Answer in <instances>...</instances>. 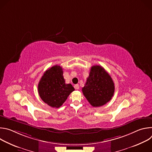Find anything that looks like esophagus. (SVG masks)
<instances>
[{
  "label": "esophagus",
  "mask_w": 152,
  "mask_h": 152,
  "mask_svg": "<svg viewBox=\"0 0 152 152\" xmlns=\"http://www.w3.org/2000/svg\"><path fill=\"white\" fill-rule=\"evenodd\" d=\"M74 87H75V88L76 90H78V89L79 88V85L78 84H76V85H75L74 86Z\"/></svg>",
  "instance_id": "obj_1"
}]
</instances>
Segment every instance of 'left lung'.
Segmentation results:
<instances>
[{
  "instance_id": "left-lung-1",
  "label": "left lung",
  "mask_w": 152,
  "mask_h": 152,
  "mask_svg": "<svg viewBox=\"0 0 152 152\" xmlns=\"http://www.w3.org/2000/svg\"><path fill=\"white\" fill-rule=\"evenodd\" d=\"M82 93L94 107L101 106L110 102L114 93V83L105 70L100 66L91 67Z\"/></svg>"
}]
</instances>
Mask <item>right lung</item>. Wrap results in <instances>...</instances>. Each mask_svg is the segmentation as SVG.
Here are the masks:
<instances>
[{
  "mask_svg": "<svg viewBox=\"0 0 152 152\" xmlns=\"http://www.w3.org/2000/svg\"><path fill=\"white\" fill-rule=\"evenodd\" d=\"M75 90L70 83H66L62 67L56 65L47 70L38 85V91L42 100L52 107L58 108Z\"/></svg>",
  "mask_w": 152,
  "mask_h": 152,
  "instance_id": "obj_1",
  "label": "right lung"
}]
</instances>
